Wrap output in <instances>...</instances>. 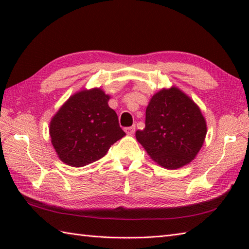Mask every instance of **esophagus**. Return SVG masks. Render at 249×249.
I'll list each match as a JSON object with an SVG mask.
<instances>
[{
	"instance_id": "esophagus-1",
	"label": "esophagus",
	"mask_w": 249,
	"mask_h": 249,
	"mask_svg": "<svg viewBox=\"0 0 249 249\" xmlns=\"http://www.w3.org/2000/svg\"><path fill=\"white\" fill-rule=\"evenodd\" d=\"M135 129H136V127H135V125H134V126H129V127H126L124 130H125V133L127 134V135H133L135 133Z\"/></svg>"
}]
</instances>
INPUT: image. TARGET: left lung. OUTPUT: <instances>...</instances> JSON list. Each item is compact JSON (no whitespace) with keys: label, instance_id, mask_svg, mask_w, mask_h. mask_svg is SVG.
<instances>
[{"label":"left lung","instance_id":"obj_1","mask_svg":"<svg viewBox=\"0 0 249 249\" xmlns=\"http://www.w3.org/2000/svg\"><path fill=\"white\" fill-rule=\"evenodd\" d=\"M205 135L201 110L176 87L153 95L145 111V128L136 131L137 140L152 160L171 170L194 160Z\"/></svg>","mask_w":249,"mask_h":249}]
</instances>
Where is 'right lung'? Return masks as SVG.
<instances>
[{"instance_id": "add662e5", "label": "right lung", "mask_w": 249, "mask_h": 249, "mask_svg": "<svg viewBox=\"0 0 249 249\" xmlns=\"http://www.w3.org/2000/svg\"><path fill=\"white\" fill-rule=\"evenodd\" d=\"M109 95L92 89L73 94L50 122L51 143L66 165L83 167L107 154L110 146L125 136Z\"/></svg>"}]
</instances>
